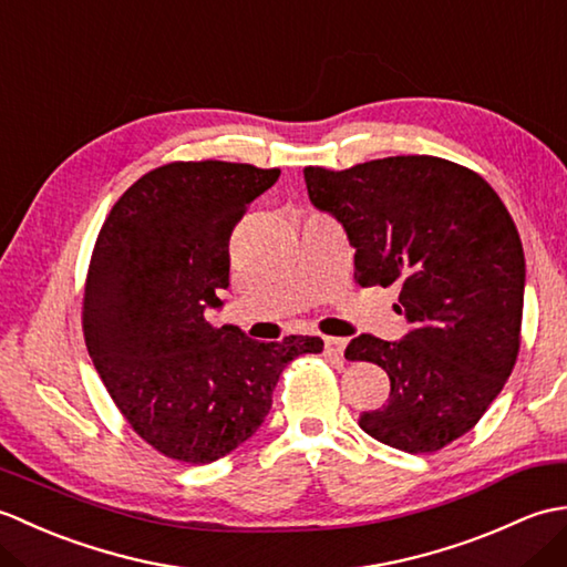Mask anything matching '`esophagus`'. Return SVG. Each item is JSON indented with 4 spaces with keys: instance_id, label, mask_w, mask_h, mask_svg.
<instances>
[{
    "instance_id": "1",
    "label": "esophagus",
    "mask_w": 567,
    "mask_h": 567,
    "mask_svg": "<svg viewBox=\"0 0 567 567\" xmlns=\"http://www.w3.org/2000/svg\"><path fill=\"white\" fill-rule=\"evenodd\" d=\"M346 339H336V336H327L323 339V348H327V355L333 358V360H341L343 358V351H346Z\"/></svg>"
}]
</instances>
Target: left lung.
Segmentation results:
<instances>
[{
  "instance_id": "obj_1",
  "label": "left lung",
  "mask_w": 567,
  "mask_h": 567,
  "mask_svg": "<svg viewBox=\"0 0 567 567\" xmlns=\"http://www.w3.org/2000/svg\"><path fill=\"white\" fill-rule=\"evenodd\" d=\"M311 204L355 248L360 287H396L409 331L360 333L348 360L390 375V400L360 416L372 439L431 453L473 429L519 353L526 262L497 192L433 155H394L327 171L305 167Z\"/></svg>"
}]
</instances>
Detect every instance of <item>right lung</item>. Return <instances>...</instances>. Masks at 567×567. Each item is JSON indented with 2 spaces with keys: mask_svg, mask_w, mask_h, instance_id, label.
Here are the masks:
<instances>
[{
  "mask_svg": "<svg viewBox=\"0 0 567 567\" xmlns=\"http://www.w3.org/2000/svg\"><path fill=\"white\" fill-rule=\"evenodd\" d=\"M280 171L171 163L118 199L94 244L82 329L106 392L138 436L179 463L236 451L270 412L282 368L321 353L319 336L258 343L216 329L228 287V238Z\"/></svg>",
  "mask_w": 567,
  "mask_h": 567,
  "instance_id": "add662e5",
  "label": "right lung"
}]
</instances>
